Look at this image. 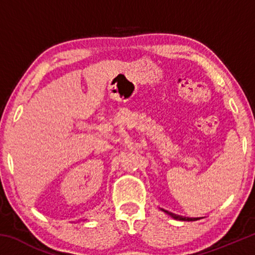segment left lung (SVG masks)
<instances>
[{"mask_svg":"<svg viewBox=\"0 0 255 255\" xmlns=\"http://www.w3.org/2000/svg\"><path fill=\"white\" fill-rule=\"evenodd\" d=\"M159 209L164 211L166 215L171 216V217L175 219V221H180V222H195V221H199V219L204 218V217H185V216H181V215H176L174 213H171V211L166 210V209H163V208H159Z\"/></svg>","mask_w":255,"mask_h":255,"instance_id":"left-lung-1","label":"left lung"}]
</instances>
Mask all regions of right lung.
<instances>
[{"instance_id":"add662e5","label":"right lung","mask_w":255,"mask_h":255,"mask_svg":"<svg viewBox=\"0 0 255 255\" xmlns=\"http://www.w3.org/2000/svg\"><path fill=\"white\" fill-rule=\"evenodd\" d=\"M84 221H85V219H84Z\"/></svg>"}]
</instances>
